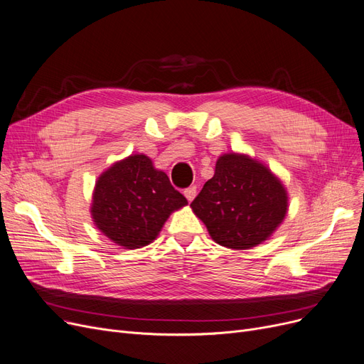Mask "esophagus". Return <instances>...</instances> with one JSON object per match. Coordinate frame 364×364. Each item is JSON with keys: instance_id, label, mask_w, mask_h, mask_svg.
Masks as SVG:
<instances>
[{"instance_id": "34e87169", "label": "esophagus", "mask_w": 364, "mask_h": 364, "mask_svg": "<svg viewBox=\"0 0 364 364\" xmlns=\"http://www.w3.org/2000/svg\"><path fill=\"white\" fill-rule=\"evenodd\" d=\"M183 196L186 197V200L188 201H193L194 200V197L197 196V186H188V188H185L183 190Z\"/></svg>"}]
</instances>
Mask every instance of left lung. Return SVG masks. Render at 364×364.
<instances>
[{"label":"left lung","mask_w":364,"mask_h":364,"mask_svg":"<svg viewBox=\"0 0 364 364\" xmlns=\"http://www.w3.org/2000/svg\"><path fill=\"white\" fill-rule=\"evenodd\" d=\"M287 206L281 181L266 166L239 154L218 158L213 178L191 203L210 237L231 250L266 240L282 223Z\"/></svg>","instance_id":"8db88e82"}]
</instances>
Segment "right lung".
Masks as SVG:
<instances>
[{"instance_id":"obj_1","label":"right lung","mask_w":364,"mask_h":364,"mask_svg":"<svg viewBox=\"0 0 364 364\" xmlns=\"http://www.w3.org/2000/svg\"><path fill=\"white\" fill-rule=\"evenodd\" d=\"M188 205L167 174L146 155H132L98 178L92 198L95 225L124 248L149 245L168 215Z\"/></svg>"}]
</instances>
